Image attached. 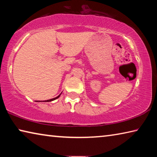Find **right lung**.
Listing matches in <instances>:
<instances>
[{"label": "right lung", "mask_w": 157, "mask_h": 157, "mask_svg": "<svg viewBox=\"0 0 157 157\" xmlns=\"http://www.w3.org/2000/svg\"><path fill=\"white\" fill-rule=\"evenodd\" d=\"M61 94H60L59 95H58L57 97H56V98H52V99H50V100H44L43 102H51V101H53V100H56V99H57L58 98H59L60 95H61ZM36 102H39V101H36Z\"/></svg>", "instance_id": "add662e5"}]
</instances>
